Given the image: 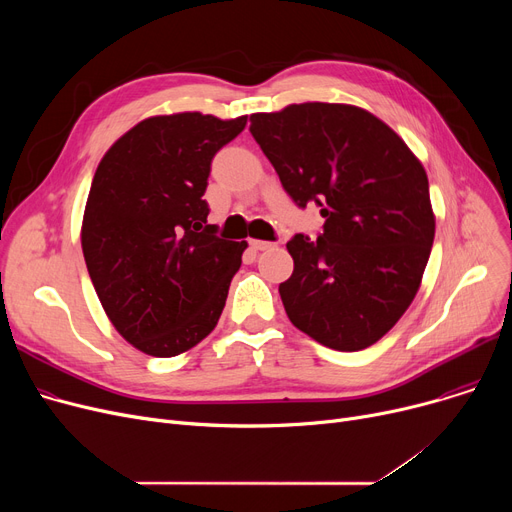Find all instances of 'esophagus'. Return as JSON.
<instances>
[{
  "label": "esophagus",
  "mask_w": 512,
  "mask_h": 512,
  "mask_svg": "<svg viewBox=\"0 0 512 512\" xmlns=\"http://www.w3.org/2000/svg\"><path fill=\"white\" fill-rule=\"evenodd\" d=\"M253 251H265V249H272L274 242H265V240H251L249 242Z\"/></svg>",
  "instance_id": "obj_1"
}]
</instances>
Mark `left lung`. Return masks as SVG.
<instances>
[{"instance_id": "obj_1", "label": "left lung", "mask_w": 512, "mask_h": 512, "mask_svg": "<svg viewBox=\"0 0 512 512\" xmlns=\"http://www.w3.org/2000/svg\"><path fill=\"white\" fill-rule=\"evenodd\" d=\"M251 134L292 201L326 218L315 240L286 242L288 319L334 351H363L409 309L432 253L436 215L421 161L386 122L348 103L251 114Z\"/></svg>"}]
</instances>
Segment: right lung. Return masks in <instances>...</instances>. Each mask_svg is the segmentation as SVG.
Listing matches in <instances>:
<instances>
[{
  "label": "right lung",
  "instance_id": "obj_1",
  "mask_svg": "<svg viewBox=\"0 0 512 512\" xmlns=\"http://www.w3.org/2000/svg\"><path fill=\"white\" fill-rule=\"evenodd\" d=\"M247 116H151L107 149L80 245L105 315L151 357H176L218 326L247 242L224 240L203 201L211 159Z\"/></svg>",
  "mask_w": 512,
  "mask_h": 512
}]
</instances>
